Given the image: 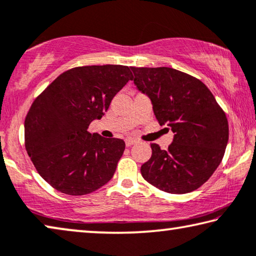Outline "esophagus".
<instances>
[{
  "label": "esophagus",
  "mask_w": 256,
  "mask_h": 256,
  "mask_svg": "<svg viewBox=\"0 0 256 256\" xmlns=\"http://www.w3.org/2000/svg\"><path fill=\"white\" fill-rule=\"evenodd\" d=\"M134 144H136V139H128L125 141V144H126V147H131Z\"/></svg>",
  "instance_id": "1"
}]
</instances>
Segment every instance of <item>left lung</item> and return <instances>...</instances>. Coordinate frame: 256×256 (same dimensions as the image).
<instances>
[{"mask_svg":"<svg viewBox=\"0 0 256 256\" xmlns=\"http://www.w3.org/2000/svg\"><path fill=\"white\" fill-rule=\"evenodd\" d=\"M136 88L147 94L160 125L174 139L168 150L150 144L152 154L141 166L144 179L168 194L200 188L220 165L229 139L226 112L208 88L170 67H131Z\"/></svg>","mask_w":256,"mask_h":256,"instance_id":"obj_1","label":"left lung"}]
</instances>
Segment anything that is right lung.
I'll list each match as a JSON object with an SVG mask.
<instances>
[{
  "label": "right lung",
  "mask_w": 256,
  "mask_h": 256,
  "mask_svg": "<svg viewBox=\"0 0 256 256\" xmlns=\"http://www.w3.org/2000/svg\"><path fill=\"white\" fill-rule=\"evenodd\" d=\"M130 80L131 70L122 64L74 67L36 96L25 118V147L52 188L82 196L112 179L125 142L92 136L88 128Z\"/></svg>",
  "instance_id": "add662e5"
}]
</instances>
